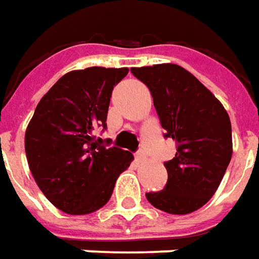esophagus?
Returning a JSON list of instances; mask_svg holds the SVG:
<instances>
[{"label": "esophagus", "instance_id": "1", "mask_svg": "<svg viewBox=\"0 0 259 259\" xmlns=\"http://www.w3.org/2000/svg\"><path fill=\"white\" fill-rule=\"evenodd\" d=\"M136 159L137 161H144V160H146V150H144V149H139V150H137Z\"/></svg>", "mask_w": 259, "mask_h": 259}]
</instances>
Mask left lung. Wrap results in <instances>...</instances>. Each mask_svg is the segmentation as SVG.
Wrapping results in <instances>:
<instances>
[{
    "label": "left lung",
    "instance_id": "left-lung-1",
    "mask_svg": "<svg viewBox=\"0 0 259 259\" xmlns=\"http://www.w3.org/2000/svg\"><path fill=\"white\" fill-rule=\"evenodd\" d=\"M150 89L164 137L176 142V156L164 163L167 184L146 193L156 208L190 214L214 196L233 156L231 122L221 102L189 70L174 63L132 68Z\"/></svg>",
    "mask_w": 259,
    "mask_h": 259
}]
</instances>
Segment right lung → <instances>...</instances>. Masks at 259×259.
<instances>
[{
	"label": "right lung",
	"mask_w": 259,
	"mask_h": 259,
	"mask_svg": "<svg viewBox=\"0 0 259 259\" xmlns=\"http://www.w3.org/2000/svg\"><path fill=\"white\" fill-rule=\"evenodd\" d=\"M127 72L100 66L68 72L39 100L26 127L29 170L44 196L66 214L103 207L133 160L132 153L93 133L106 129L113 86Z\"/></svg>",
	"instance_id": "right-lung-1"
}]
</instances>
